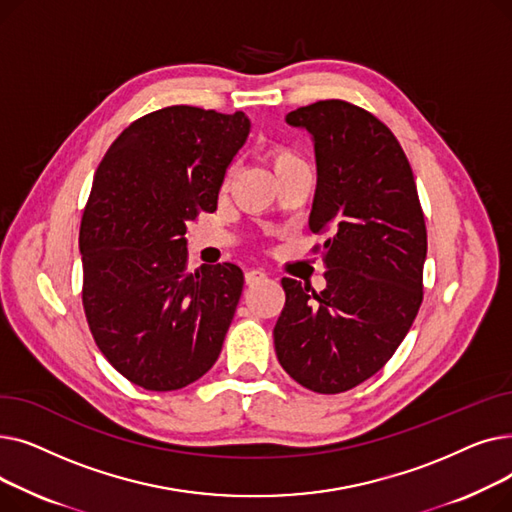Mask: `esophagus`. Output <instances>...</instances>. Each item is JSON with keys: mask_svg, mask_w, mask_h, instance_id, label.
Wrapping results in <instances>:
<instances>
[{"mask_svg": "<svg viewBox=\"0 0 512 512\" xmlns=\"http://www.w3.org/2000/svg\"><path fill=\"white\" fill-rule=\"evenodd\" d=\"M265 278H267V274L261 272V270H249V272L245 274L247 284H257V282H261V280H265Z\"/></svg>", "mask_w": 512, "mask_h": 512, "instance_id": "34e87169", "label": "esophagus"}]
</instances>
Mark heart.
Returning <instances> with one entry per match:
<instances>
[{
    "label": "heart",
    "instance_id": "heart-1",
    "mask_svg": "<svg viewBox=\"0 0 512 512\" xmlns=\"http://www.w3.org/2000/svg\"><path fill=\"white\" fill-rule=\"evenodd\" d=\"M265 157H267V161H270V166L274 168L276 176L305 164L303 157L286 145H272L270 149H267Z\"/></svg>",
    "mask_w": 512,
    "mask_h": 512
}]
</instances>
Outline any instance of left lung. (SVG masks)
Instances as JSON below:
<instances>
[{"label":"left lung","mask_w":512,"mask_h":512,"mask_svg":"<svg viewBox=\"0 0 512 512\" xmlns=\"http://www.w3.org/2000/svg\"><path fill=\"white\" fill-rule=\"evenodd\" d=\"M315 147L311 232L324 242L326 288L284 278L276 355L294 382L346 392L378 373L411 330L423 301L427 232L409 159L392 130L348 101L286 116Z\"/></svg>","instance_id":"8db88e82"}]
</instances>
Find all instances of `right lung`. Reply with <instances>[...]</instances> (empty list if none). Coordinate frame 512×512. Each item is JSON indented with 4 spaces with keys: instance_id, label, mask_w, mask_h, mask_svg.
Listing matches in <instances>:
<instances>
[{
    "instance_id": "obj_1",
    "label": "right lung",
    "mask_w": 512,
    "mask_h": 512,
    "mask_svg": "<svg viewBox=\"0 0 512 512\" xmlns=\"http://www.w3.org/2000/svg\"><path fill=\"white\" fill-rule=\"evenodd\" d=\"M251 120L172 105L103 155L80 222L83 305L103 357L153 392L180 390L222 353L240 299L234 263L186 270V222L215 211Z\"/></svg>"
}]
</instances>
